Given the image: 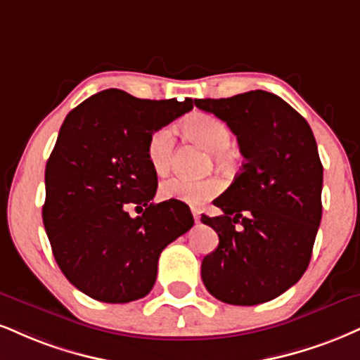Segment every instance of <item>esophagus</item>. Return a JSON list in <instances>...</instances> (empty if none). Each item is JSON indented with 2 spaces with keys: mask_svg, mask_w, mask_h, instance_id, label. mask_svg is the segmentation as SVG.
<instances>
[{
  "mask_svg": "<svg viewBox=\"0 0 360 360\" xmlns=\"http://www.w3.org/2000/svg\"><path fill=\"white\" fill-rule=\"evenodd\" d=\"M193 218H194V221L199 223V219H201V211L193 210Z\"/></svg>",
  "mask_w": 360,
  "mask_h": 360,
  "instance_id": "1",
  "label": "esophagus"
}]
</instances>
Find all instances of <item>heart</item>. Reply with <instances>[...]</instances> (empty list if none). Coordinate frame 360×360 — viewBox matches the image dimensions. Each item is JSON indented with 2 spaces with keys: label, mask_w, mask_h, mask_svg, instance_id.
I'll return each mask as SVG.
<instances>
[{
  "label": "heart",
  "mask_w": 360,
  "mask_h": 360,
  "mask_svg": "<svg viewBox=\"0 0 360 360\" xmlns=\"http://www.w3.org/2000/svg\"><path fill=\"white\" fill-rule=\"evenodd\" d=\"M186 134L210 150L216 159H223L233 142V134L223 120L210 114H194L183 122ZM174 153V131L171 125H161L147 139V161L155 174H166L171 167ZM219 191V184L213 179L193 181L186 177H172L161 186L164 199H176L186 205L198 206Z\"/></svg>",
  "instance_id": "b5f03b06"
}]
</instances>
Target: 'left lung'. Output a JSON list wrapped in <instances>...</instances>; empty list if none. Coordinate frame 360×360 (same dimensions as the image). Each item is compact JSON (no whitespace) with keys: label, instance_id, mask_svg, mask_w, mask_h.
I'll use <instances>...</instances> for the list:
<instances>
[{"label":"left lung","instance_id":"obj_1","mask_svg":"<svg viewBox=\"0 0 360 360\" xmlns=\"http://www.w3.org/2000/svg\"><path fill=\"white\" fill-rule=\"evenodd\" d=\"M224 120L245 162L213 201L223 214H202L219 245L201 263L207 292L229 305L270 302L295 285L311 258L322 219L323 167L310 125L265 90L229 98H196Z\"/></svg>","mask_w":360,"mask_h":360}]
</instances>
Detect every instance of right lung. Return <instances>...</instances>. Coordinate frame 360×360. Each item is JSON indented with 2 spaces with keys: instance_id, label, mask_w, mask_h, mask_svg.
Here are the masks:
<instances>
[{
  "instance_id": "add662e5",
  "label": "right lung",
  "mask_w": 360,
  "mask_h": 360,
  "mask_svg": "<svg viewBox=\"0 0 360 360\" xmlns=\"http://www.w3.org/2000/svg\"><path fill=\"white\" fill-rule=\"evenodd\" d=\"M191 109V98L146 101L109 89L63 120L41 214L60 270L85 295L105 304L146 297L161 251L194 224L184 202H150L158 174L146 154L153 131ZM129 205L143 214L131 219Z\"/></svg>"
}]
</instances>
